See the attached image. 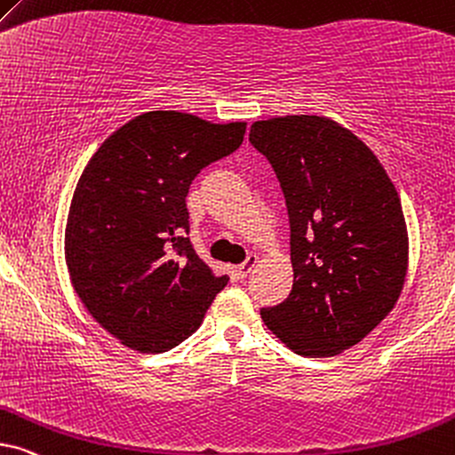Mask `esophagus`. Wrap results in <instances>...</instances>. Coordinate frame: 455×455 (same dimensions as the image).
Returning <instances> with one entry per match:
<instances>
[{"label":"esophagus","instance_id":"34e87169","mask_svg":"<svg viewBox=\"0 0 455 455\" xmlns=\"http://www.w3.org/2000/svg\"><path fill=\"white\" fill-rule=\"evenodd\" d=\"M257 261H259V257H257V255H249V257H246V261H244V263H242V265H238V267H235V275H238L240 280H244L246 275H249L251 271H252V267H255Z\"/></svg>","mask_w":455,"mask_h":455}]
</instances>
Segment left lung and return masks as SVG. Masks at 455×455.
Returning a JSON list of instances; mask_svg holds the SVG:
<instances>
[{
	"label": "left lung",
	"instance_id": "obj_1",
	"mask_svg": "<svg viewBox=\"0 0 455 455\" xmlns=\"http://www.w3.org/2000/svg\"><path fill=\"white\" fill-rule=\"evenodd\" d=\"M249 141L275 171L291 221L294 284L261 309L265 326L299 355H336L379 326L403 288L399 194L374 152L323 116L257 121Z\"/></svg>",
	"mask_w": 455,
	"mask_h": 455
}]
</instances>
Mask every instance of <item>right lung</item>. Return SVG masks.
<instances>
[{
    "label": "right lung",
    "instance_id": "add662e5",
    "mask_svg": "<svg viewBox=\"0 0 455 455\" xmlns=\"http://www.w3.org/2000/svg\"><path fill=\"white\" fill-rule=\"evenodd\" d=\"M246 123L152 110L116 129L79 177L64 255L75 292L129 349L163 353L196 332L228 275L196 255L186 196L240 148Z\"/></svg>",
    "mask_w": 455,
    "mask_h": 455
}]
</instances>
